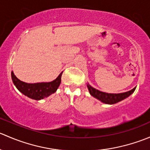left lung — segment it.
<instances>
[{"instance_id": "left-lung-1", "label": "left lung", "mask_w": 150, "mask_h": 150, "mask_svg": "<svg viewBox=\"0 0 150 150\" xmlns=\"http://www.w3.org/2000/svg\"><path fill=\"white\" fill-rule=\"evenodd\" d=\"M87 86L91 96H93V97L96 98L97 99L100 100L101 102H103V103L109 104H115L117 103V102L123 100L124 99H125V98H127L128 96H129L136 89L135 87L133 89H131V91H128L127 92H124V93H108L100 91L99 90H96L94 88L91 87L89 84H88Z\"/></svg>"}]
</instances>
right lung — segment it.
<instances>
[{
  "label": "right lung",
  "mask_w": 150,
  "mask_h": 150,
  "mask_svg": "<svg viewBox=\"0 0 150 150\" xmlns=\"http://www.w3.org/2000/svg\"><path fill=\"white\" fill-rule=\"evenodd\" d=\"M62 75V72L51 82L38 83H27L21 81L15 76L13 72H11V78L13 84L21 93L33 99L40 100L56 92L61 83Z\"/></svg>",
  "instance_id": "obj_1"
}]
</instances>
